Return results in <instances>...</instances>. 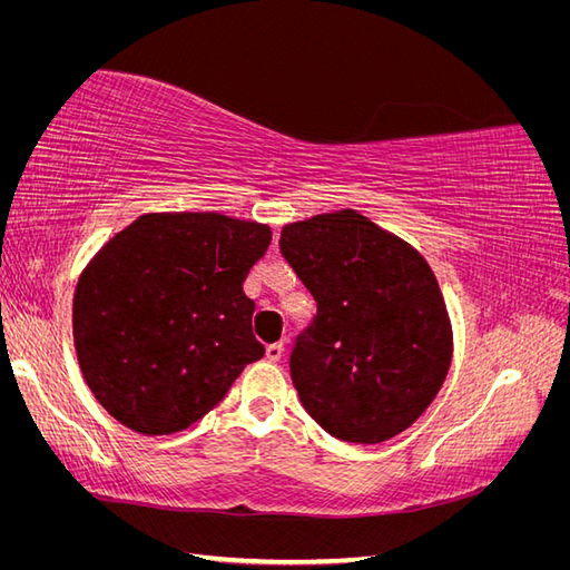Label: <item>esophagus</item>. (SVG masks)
Wrapping results in <instances>:
<instances>
[{"label": "esophagus", "mask_w": 570, "mask_h": 570, "mask_svg": "<svg viewBox=\"0 0 570 570\" xmlns=\"http://www.w3.org/2000/svg\"><path fill=\"white\" fill-rule=\"evenodd\" d=\"M283 352H285V347H283V342H275V344H268V347H266V358H268V361H281V358H283Z\"/></svg>", "instance_id": "obj_1"}]
</instances>
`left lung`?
<instances>
[{
    "label": "left lung",
    "instance_id": "obj_1",
    "mask_svg": "<svg viewBox=\"0 0 570 570\" xmlns=\"http://www.w3.org/2000/svg\"><path fill=\"white\" fill-rule=\"evenodd\" d=\"M281 252L316 299L289 354L308 416L344 442L400 435L452 364L435 273L404 239L352 209L285 226Z\"/></svg>",
    "mask_w": 570,
    "mask_h": 570
}]
</instances>
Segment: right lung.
Returning a JSON list of instances; mask_svg holds the SVG:
<instances>
[{"label": "right lung", "mask_w": 570, "mask_h": 570, "mask_svg": "<svg viewBox=\"0 0 570 570\" xmlns=\"http://www.w3.org/2000/svg\"><path fill=\"white\" fill-rule=\"evenodd\" d=\"M268 245L262 223L185 212L145 214L99 249L76 287L73 340L116 421L180 433L264 356L243 285Z\"/></svg>", "instance_id": "1"}]
</instances>
